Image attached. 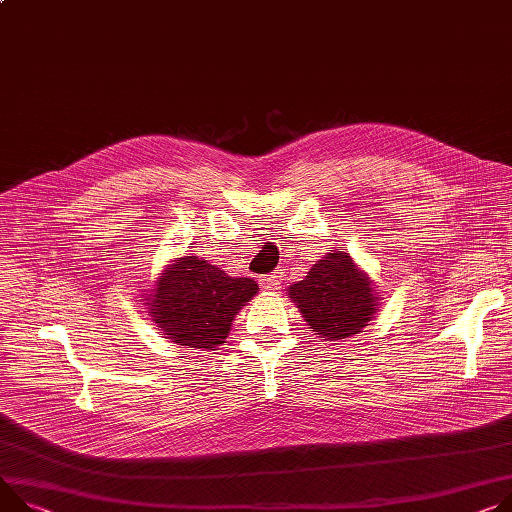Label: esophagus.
Segmentation results:
<instances>
[{"label": "esophagus", "mask_w": 512, "mask_h": 512, "mask_svg": "<svg viewBox=\"0 0 512 512\" xmlns=\"http://www.w3.org/2000/svg\"><path fill=\"white\" fill-rule=\"evenodd\" d=\"M279 285H281V277H279V274H266V277L260 279L262 291H277Z\"/></svg>", "instance_id": "obj_1"}]
</instances>
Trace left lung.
Segmentation results:
<instances>
[{
	"instance_id": "8db88e82",
	"label": "left lung",
	"mask_w": 512,
	"mask_h": 512,
	"mask_svg": "<svg viewBox=\"0 0 512 512\" xmlns=\"http://www.w3.org/2000/svg\"><path fill=\"white\" fill-rule=\"evenodd\" d=\"M303 322L318 338L346 340L363 332L381 305L369 274L346 252L330 250L313 264L307 277L289 287Z\"/></svg>"
}]
</instances>
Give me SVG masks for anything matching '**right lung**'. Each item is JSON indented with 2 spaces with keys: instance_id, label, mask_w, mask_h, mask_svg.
Here are the masks:
<instances>
[{
  "instance_id": "obj_1",
  "label": "right lung",
  "mask_w": 512,
  "mask_h": 512,
  "mask_svg": "<svg viewBox=\"0 0 512 512\" xmlns=\"http://www.w3.org/2000/svg\"><path fill=\"white\" fill-rule=\"evenodd\" d=\"M256 293L254 279L231 277L199 256H180L153 281L143 305L170 342L192 350H215Z\"/></svg>"
}]
</instances>
